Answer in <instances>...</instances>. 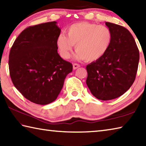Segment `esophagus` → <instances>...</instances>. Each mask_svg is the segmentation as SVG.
Segmentation results:
<instances>
[{
  "instance_id": "obj_1",
  "label": "esophagus",
  "mask_w": 146,
  "mask_h": 146,
  "mask_svg": "<svg viewBox=\"0 0 146 146\" xmlns=\"http://www.w3.org/2000/svg\"><path fill=\"white\" fill-rule=\"evenodd\" d=\"M73 69H74V70H76V69L78 68L79 67H80V66L78 64H76V63H75V64H73Z\"/></svg>"
}]
</instances>
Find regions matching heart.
<instances>
[{
  "label": "heart",
  "mask_w": 146,
  "mask_h": 146,
  "mask_svg": "<svg viewBox=\"0 0 146 146\" xmlns=\"http://www.w3.org/2000/svg\"><path fill=\"white\" fill-rule=\"evenodd\" d=\"M66 32L68 37L61 34L57 39L60 54L65 59H70L75 45L76 59L96 61L107 52L113 39L112 32L107 26L89 22L75 23Z\"/></svg>",
  "instance_id": "obj_1"
}]
</instances>
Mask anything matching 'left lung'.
<instances>
[{
  "label": "left lung",
  "mask_w": 146,
  "mask_h": 146,
  "mask_svg": "<svg viewBox=\"0 0 146 146\" xmlns=\"http://www.w3.org/2000/svg\"><path fill=\"white\" fill-rule=\"evenodd\" d=\"M113 34L107 52L86 66L87 86L92 94L101 100L121 96L135 80L139 51L133 36L123 26L105 22Z\"/></svg>",
  "instance_id": "left-lung-1"
}]
</instances>
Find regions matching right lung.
Listing matches in <instances>:
<instances>
[{
	"mask_svg": "<svg viewBox=\"0 0 146 146\" xmlns=\"http://www.w3.org/2000/svg\"><path fill=\"white\" fill-rule=\"evenodd\" d=\"M60 29L56 22L31 26L11 48L9 69L13 84L26 99L47 105L57 99L73 65L57 52Z\"/></svg>",
	"mask_w": 146,
	"mask_h": 146,
	"instance_id": "add662e5",
	"label": "right lung"
}]
</instances>
